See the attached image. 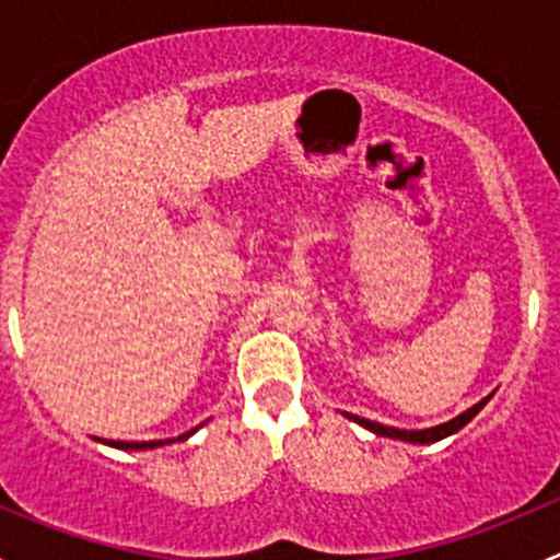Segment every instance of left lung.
Here are the masks:
<instances>
[{
  "label": "left lung",
  "mask_w": 560,
  "mask_h": 560,
  "mask_svg": "<svg viewBox=\"0 0 560 560\" xmlns=\"http://www.w3.org/2000/svg\"><path fill=\"white\" fill-rule=\"evenodd\" d=\"M488 400H490V395H488V398L479 400V404H474L468 411H463V415H457L455 420L444 422V425H436V428H425V431H400V428H387V425H382V422L365 420V417H354V415H347V417H349V420L358 422V425H363V428H369V431H374L376 436L400 439V442H411V444H433V442H439V439L450 436V433L460 431V428L466 425V422L471 420V417L477 415V411L482 409V406L488 404Z\"/></svg>",
  "instance_id": "left-lung-1"
}]
</instances>
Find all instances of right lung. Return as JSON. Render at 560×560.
<instances>
[{
  "label": "right lung",
  "mask_w": 560,
  "mask_h": 560,
  "mask_svg": "<svg viewBox=\"0 0 560 560\" xmlns=\"http://www.w3.org/2000/svg\"><path fill=\"white\" fill-rule=\"evenodd\" d=\"M195 431H197V428H195ZM195 431L184 433V436H178V439L191 436ZM171 442H173V439H167V442H105V444H110V447H118V450H154V447H162V444H171Z\"/></svg>",
  "instance_id": "1"
}]
</instances>
